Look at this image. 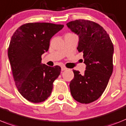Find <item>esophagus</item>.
<instances>
[{"mask_svg": "<svg viewBox=\"0 0 126 126\" xmlns=\"http://www.w3.org/2000/svg\"><path fill=\"white\" fill-rule=\"evenodd\" d=\"M66 70H67V68H66V67H65V66H62V67H61V70H62V71Z\"/></svg>", "mask_w": 126, "mask_h": 126, "instance_id": "esophagus-1", "label": "esophagus"}]
</instances>
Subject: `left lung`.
Here are the masks:
<instances>
[{
	"instance_id": "left-lung-1",
	"label": "left lung",
	"mask_w": 126,
	"mask_h": 126,
	"mask_svg": "<svg viewBox=\"0 0 126 126\" xmlns=\"http://www.w3.org/2000/svg\"><path fill=\"white\" fill-rule=\"evenodd\" d=\"M66 25L79 36L77 49L83 54L86 65L84 74L73 70L70 92L76 101L88 104L99 99L107 86L113 68V45L104 28L95 22L76 20Z\"/></svg>"
}]
</instances>
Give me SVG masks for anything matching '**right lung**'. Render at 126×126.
Here are the masks:
<instances>
[{
  "instance_id": "right-lung-1",
  "label": "right lung",
  "mask_w": 126,
  "mask_h": 126,
  "mask_svg": "<svg viewBox=\"0 0 126 126\" xmlns=\"http://www.w3.org/2000/svg\"><path fill=\"white\" fill-rule=\"evenodd\" d=\"M63 27L51 23H28L21 25L11 37L8 58L16 88L27 101L43 102L51 94L61 67L42 63V55L48 51L52 37Z\"/></svg>"
}]
</instances>
